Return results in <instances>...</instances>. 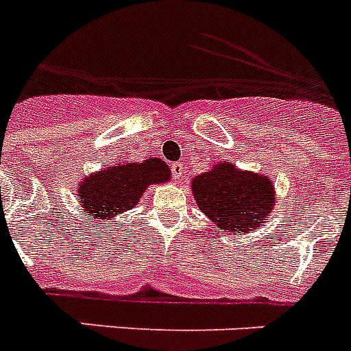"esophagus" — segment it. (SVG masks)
Masks as SVG:
<instances>
[{"instance_id":"34e87169","label":"esophagus","mask_w":351,"mask_h":351,"mask_svg":"<svg viewBox=\"0 0 351 351\" xmlns=\"http://www.w3.org/2000/svg\"><path fill=\"white\" fill-rule=\"evenodd\" d=\"M170 170H172V178L176 179V182H179L181 184L182 181H184V167H182V163H179V161H176V163H172L170 165Z\"/></svg>"}]
</instances>
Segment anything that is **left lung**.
<instances>
[{
	"instance_id": "obj_1",
	"label": "left lung",
	"mask_w": 351,
	"mask_h": 351,
	"mask_svg": "<svg viewBox=\"0 0 351 351\" xmlns=\"http://www.w3.org/2000/svg\"><path fill=\"white\" fill-rule=\"evenodd\" d=\"M193 197L207 218L226 234H247L269 216L276 195L265 176L243 172L228 161L195 176Z\"/></svg>"
}]
</instances>
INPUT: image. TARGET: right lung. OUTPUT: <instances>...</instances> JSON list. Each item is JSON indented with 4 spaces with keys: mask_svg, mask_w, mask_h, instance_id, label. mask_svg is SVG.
I'll return each mask as SVG.
<instances>
[{
    "mask_svg": "<svg viewBox=\"0 0 351 351\" xmlns=\"http://www.w3.org/2000/svg\"><path fill=\"white\" fill-rule=\"evenodd\" d=\"M169 179L170 169L161 158L119 161L117 165L82 179L77 188V200L84 216L96 221H108L137 206L147 186Z\"/></svg>",
    "mask_w": 351,
    "mask_h": 351,
    "instance_id": "add662e5",
    "label": "right lung"
}]
</instances>
